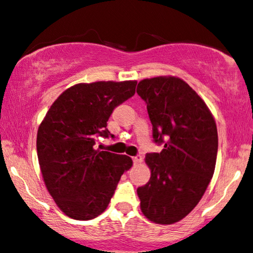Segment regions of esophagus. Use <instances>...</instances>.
I'll use <instances>...</instances> for the list:
<instances>
[{"label": "esophagus", "instance_id": "obj_1", "mask_svg": "<svg viewBox=\"0 0 253 253\" xmlns=\"http://www.w3.org/2000/svg\"><path fill=\"white\" fill-rule=\"evenodd\" d=\"M133 163L135 164V165H139V164H141L142 161V157L141 156H136V157H133Z\"/></svg>", "mask_w": 253, "mask_h": 253}]
</instances>
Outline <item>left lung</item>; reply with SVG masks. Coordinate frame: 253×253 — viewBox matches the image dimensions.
<instances>
[{
  "mask_svg": "<svg viewBox=\"0 0 253 253\" xmlns=\"http://www.w3.org/2000/svg\"><path fill=\"white\" fill-rule=\"evenodd\" d=\"M160 153L146 154L151 178L138 187L140 208L157 224L186 217L205 193L218 152L215 121L203 99L181 79L158 77L138 84Z\"/></svg>",
  "mask_w": 253,
  "mask_h": 253,
  "instance_id": "obj_1",
  "label": "left lung"
}]
</instances>
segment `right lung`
Segmentation results:
<instances>
[{"label":"right lung","mask_w":253,"mask_h":253,"mask_svg":"<svg viewBox=\"0 0 253 253\" xmlns=\"http://www.w3.org/2000/svg\"><path fill=\"white\" fill-rule=\"evenodd\" d=\"M136 81H97L66 89L40 125L36 150L48 192L63 213L89 220L107 209L129 157L95 148L114 108L135 93Z\"/></svg>","instance_id":"obj_1"}]
</instances>
